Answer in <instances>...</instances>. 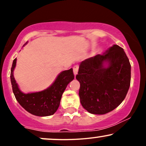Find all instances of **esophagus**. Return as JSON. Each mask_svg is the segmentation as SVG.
<instances>
[{
    "instance_id": "obj_1",
    "label": "esophagus",
    "mask_w": 146,
    "mask_h": 146,
    "mask_svg": "<svg viewBox=\"0 0 146 146\" xmlns=\"http://www.w3.org/2000/svg\"><path fill=\"white\" fill-rule=\"evenodd\" d=\"M78 69H79V66H78V65H75L74 67H73V73H74L75 77V75L78 74Z\"/></svg>"
}]
</instances>
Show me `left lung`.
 Here are the masks:
<instances>
[{
  "label": "left lung",
  "instance_id": "obj_1",
  "mask_svg": "<svg viewBox=\"0 0 146 146\" xmlns=\"http://www.w3.org/2000/svg\"><path fill=\"white\" fill-rule=\"evenodd\" d=\"M131 78V65L121 47L114 44L104 54L84 60L76 79L84 109L95 115L113 110L123 101Z\"/></svg>",
  "mask_w": 146,
  "mask_h": 146
}]
</instances>
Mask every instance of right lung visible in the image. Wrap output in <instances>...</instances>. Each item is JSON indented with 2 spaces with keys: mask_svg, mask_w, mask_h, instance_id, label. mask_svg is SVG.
I'll return each mask as SVG.
<instances>
[{
  "mask_svg": "<svg viewBox=\"0 0 146 146\" xmlns=\"http://www.w3.org/2000/svg\"><path fill=\"white\" fill-rule=\"evenodd\" d=\"M16 64V58H15L11 68L10 78L13 93L18 103L27 111L33 115L45 117L53 115L59 107L64 91L68 83L74 79L73 68L61 72L51 86L46 89L25 94L19 89L14 77Z\"/></svg>",
  "mask_w": 146,
  "mask_h": 146,
  "instance_id": "add662e5",
  "label": "right lung"
}]
</instances>
